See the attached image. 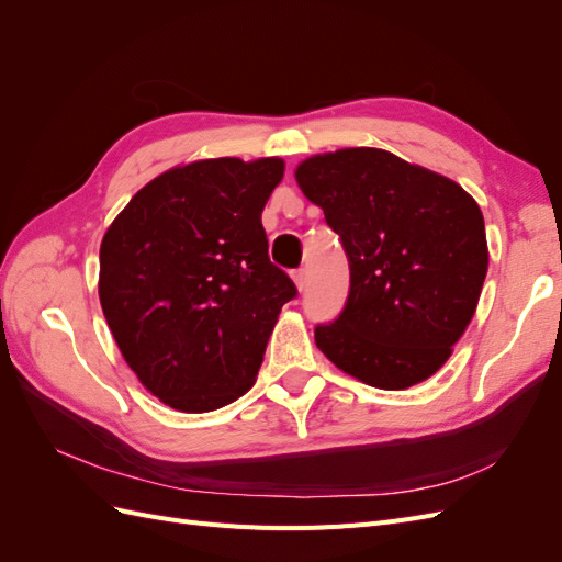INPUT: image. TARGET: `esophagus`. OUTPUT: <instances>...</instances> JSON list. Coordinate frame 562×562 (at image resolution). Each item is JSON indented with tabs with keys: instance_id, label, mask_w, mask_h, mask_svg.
<instances>
[{
	"instance_id": "34e87169",
	"label": "esophagus",
	"mask_w": 562,
	"mask_h": 562,
	"mask_svg": "<svg viewBox=\"0 0 562 562\" xmlns=\"http://www.w3.org/2000/svg\"><path fill=\"white\" fill-rule=\"evenodd\" d=\"M293 281H295V285H297V291H304V288H307V281H310L307 269H297L295 274H293Z\"/></svg>"
}]
</instances>
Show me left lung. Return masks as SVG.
Masks as SVG:
<instances>
[{
  "instance_id": "1",
  "label": "left lung",
  "mask_w": 562,
  "mask_h": 562,
  "mask_svg": "<svg viewBox=\"0 0 562 562\" xmlns=\"http://www.w3.org/2000/svg\"><path fill=\"white\" fill-rule=\"evenodd\" d=\"M302 194L342 239L351 285L316 347L370 386L429 380L471 323L487 274L479 203L454 180L378 147L314 155L295 168Z\"/></svg>"
}]
</instances>
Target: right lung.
Masks as SVG:
<instances>
[{
  "mask_svg": "<svg viewBox=\"0 0 562 562\" xmlns=\"http://www.w3.org/2000/svg\"><path fill=\"white\" fill-rule=\"evenodd\" d=\"M283 159H201L157 176L100 244V307L135 378L182 413L255 384L281 307L297 295L269 262L262 211Z\"/></svg>",
  "mask_w": 562,
  "mask_h": 562,
  "instance_id": "1",
  "label": "right lung"
}]
</instances>
